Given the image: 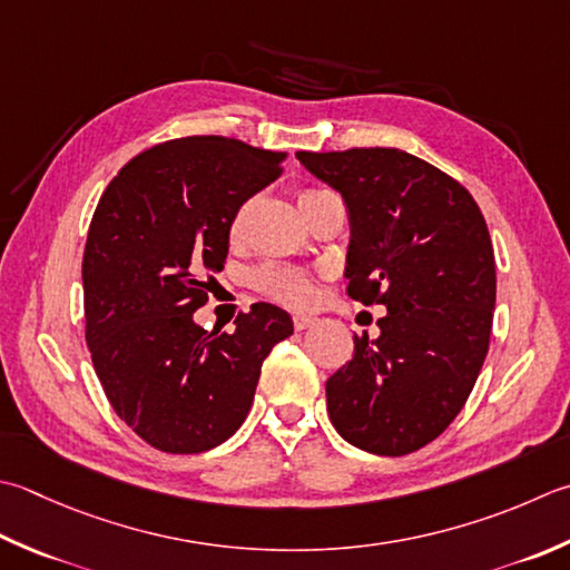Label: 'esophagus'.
Returning <instances> with one entry per match:
<instances>
[{
  "label": "esophagus",
  "mask_w": 570,
  "mask_h": 570,
  "mask_svg": "<svg viewBox=\"0 0 570 570\" xmlns=\"http://www.w3.org/2000/svg\"><path fill=\"white\" fill-rule=\"evenodd\" d=\"M316 316H306V314H298V316H294V328L296 331H306V328H311V326H316Z\"/></svg>",
  "instance_id": "34e87169"
}]
</instances>
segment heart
I'll use <instances>...</instances> for the list:
<instances>
[{"label":"heart","mask_w":570,"mask_h":570,"mask_svg":"<svg viewBox=\"0 0 570 570\" xmlns=\"http://www.w3.org/2000/svg\"><path fill=\"white\" fill-rule=\"evenodd\" d=\"M321 195H326V189H301L298 193V207L311 203V199H316ZM249 209L252 203H242L237 209L232 212L229 217V225H227V237L229 242H239L244 227H247V217H249ZM254 282L256 286L262 288L264 294H269L272 298L282 301L286 306H294V308H304L311 306L316 298V286H314V278L304 272H296V269H286V266H262L259 272L254 274Z\"/></svg>","instance_id":"1"}]
</instances>
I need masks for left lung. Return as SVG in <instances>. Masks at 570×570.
<instances>
[{
  "label": "left lung",
  "instance_id": "8db88e82",
  "mask_svg": "<svg viewBox=\"0 0 570 570\" xmlns=\"http://www.w3.org/2000/svg\"><path fill=\"white\" fill-rule=\"evenodd\" d=\"M296 158L348 207V296L387 308L381 336H355L353 358L326 381L328 417L353 448L410 454L460 415L487 358L497 301L487 222L454 177L405 150Z\"/></svg>",
  "mask_w": 570,
  "mask_h": 570
}]
</instances>
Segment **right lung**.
<instances>
[{"mask_svg": "<svg viewBox=\"0 0 570 570\" xmlns=\"http://www.w3.org/2000/svg\"><path fill=\"white\" fill-rule=\"evenodd\" d=\"M286 153L222 136L142 150L110 180L83 252L86 343L116 415L155 450L197 454L247 417L262 363L294 333L272 304L205 331L209 272L225 266L232 212L282 175Z\"/></svg>", "mask_w": 570, "mask_h": 570, "instance_id": "1", "label": "right lung"}]
</instances>
